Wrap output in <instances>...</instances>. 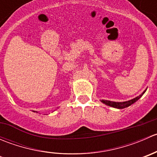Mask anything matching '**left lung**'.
<instances>
[{
  "instance_id": "8db88e82",
  "label": "left lung",
  "mask_w": 157,
  "mask_h": 157,
  "mask_svg": "<svg viewBox=\"0 0 157 157\" xmlns=\"http://www.w3.org/2000/svg\"><path fill=\"white\" fill-rule=\"evenodd\" d=\"M146 90H147V89L143 92V93H141V94L140 95V96H137V97L134 98V99H131V100L125 101V102H112V101L104 100V99H102V100H101V102H102V103L105 104L106 105H109V106H111V107H113V108H115V109H121L127 108V107L130 106V105H131L132 104H134L135 102H137V101L138 100V99H140V98L144 94V93L146 92Z\"/></svg>"
}]
</instances>
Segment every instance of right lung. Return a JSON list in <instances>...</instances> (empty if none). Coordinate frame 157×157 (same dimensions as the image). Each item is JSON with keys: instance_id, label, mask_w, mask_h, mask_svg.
<instances>
[{"instance_id": "1", "label": "right lung", "mask_w": 157, "mask_h": 157, "mask_svg": "<svg viewBox=\"0 0 157 157\" xmlns=\"http://www.w3.org/2000/svg\"><path fill=\"white\" fill-rule=\"evenodd\" d=\"M34 112H35V111H34Z\"/></svg>"}]
</instances>
